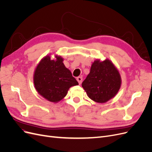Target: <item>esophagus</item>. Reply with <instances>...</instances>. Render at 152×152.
<instances>
[{
  "label": "esophagus",
  "mask_w": 152,
  "mask_h": 152,
  "mask_svg": "<svg viewBox=\"0 0 152 152\" xmlns=\"http://www.w3.org/2000/svg\"><path fill=\"white\" fill-rule=\"evenodd\" d=\"M77 80L78 81V82H79V84H80L82 83V77H78L77 78Z\"/></svg>",
  "instance_id": "1"
}]
</instances>
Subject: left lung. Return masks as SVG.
<instances>
[{"label": "left lung", "mask_w": 152, "mask_h": 152, "mask_svg": "<svg viewBox=\"0 0 152 152\" xmlns=\"http://www.w3.org/2000/svg\"><path fill=\"white\" fill-rule=\"evenodd\" d=\"M121 82L120 73L111 61L96 59L92 64L90 72L82 86L90 99L103 103L117 94Z\"/></svg>", "instance_id": "obj_1"}]
</instances>
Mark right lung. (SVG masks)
<instances>
[{"instance_id":"1","label":"right lung","mask_w":152,"mask_h":152,"mask_svg":"<svg viewBox=\"0 0 152 152\" xmlns=\"http://www.w3.org/2000/svg\"><path fill=\"white\" fill-rule=\"evenodd\" d=\"M51 59L46 56L37 66L34 75L35 88L49 102L57 103L66 96L72 86L79 84L71 72L65 67L60 56Z\"/></svg>"}]
</instances>
